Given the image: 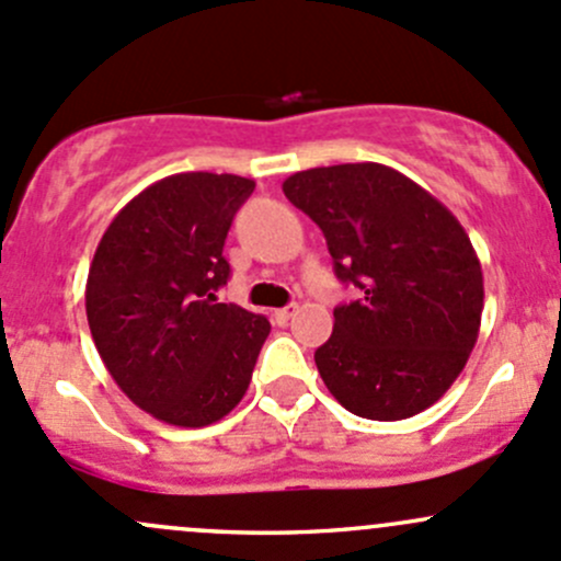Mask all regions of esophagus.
Instances as JSON below:
<instances>
[{"label":"esophagus","instance_id":"obj_1","mask_svg":"<svg viewBox=\"0 0 561 561\" xmlns=\"http://www.w3.org/2000/svg\"><path fill=\"white\" fill-rule=\"evenodd\" d=\"M296 311H298L296 304L285 306V309H276V311H274V320L279 322V325H287V322H290L293 317H296Z\"/></svg>","mask_w":561,"mask_h":561}]
</instances>
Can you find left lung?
<instances>
[{"mask_svg": "<svg viewBox=\"0 0 561 561\" xmlns=\"http://www.w3.org/2000/svg\"><path fill=\"white\" fill-rule=\"evenodd\" d=\"M282 191L322 228L335 276L359 290L335 306L333 333L314 352L330 394L363 420L430 409L481 328L483 274L465 228L385 163L306 169Z\"/></svg>", "mask_w": 561, "mask_h": 561, "instance_id": "obj_1", "label": "left lung"}]
</instances>
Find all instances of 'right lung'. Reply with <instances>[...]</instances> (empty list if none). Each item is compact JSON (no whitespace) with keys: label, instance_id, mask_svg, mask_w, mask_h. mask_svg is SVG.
Here are the masks:
<instances>
[{"label":"right lung","instance_id":"obj_1","mask_svg":"<svg viewBox=\"0 0 561 561\" xmlns=\"http://www.w3.org/2000/svg\"><path fill=\"white\" fill-rule=\"evenodd\" d=\"M255 182L187 172L123 206L96 247L85 285L93 344L115 385L156 420L206 427L239 405L271 325L217 304L236 209Z\"/></svg>","mask_w":561,"mask_h":561}]
</instances>
